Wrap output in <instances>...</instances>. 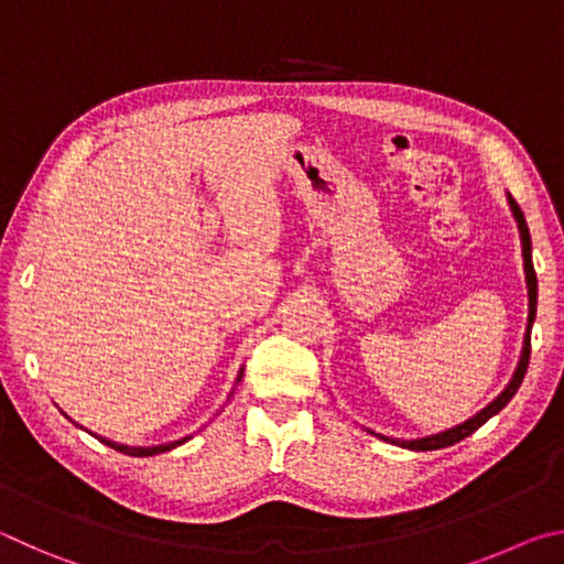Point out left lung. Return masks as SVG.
Wrapping results in <instances>:
<instances>
[{
    "instance_id": "obj_1",
    "label": "left lung",
    "mask_w": 564,
    "mask_h": 564,
    "mask_svg": "<svg viewBox=\"0 0 564 564\" xmlns=\"http://www.w3.org/2000/svg\"><path fill=\"white\" fill-rule=\"evenodd\" d=\"M508 204H510V212L514 216V221H518L520 228V241H522V261H524V281H528V328H524V340H522V352H520V360H518V368H514V373L510 378V383L500 390L498 398H492L488 405L482 410H477L473 417L463 420L460 425H453L447 427V431L441 433H433V435H425V437H415V441H400V437H388L383 433H376L366 427V433L380 437V441L386 443H393L398 447H408V451H441V447L447 445H455L460 443L463 437L473 435L477 427L488 423L492 415H498L500 410L510 403L512 395L518 393V388L522 383L524 373H528V362H530V333H532V323H534V313H538V275H534V265H532V241H530V228L528 221H524V216L520 212V206L514 204V198L508 194Z\"/></svg>"
}]
</instances>
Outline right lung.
Returning a JSON list of instances; mask_svg holds the SVG:
<instances>
[{"mask_svg":"<svg viewBox=\"0 0 564 564\" xmlns=\"http://www.w3.org/2000/svg\"><path fill=\"white\" fill-rule=\"evenodd\" d=\"M241 376H243V368L238 370V378H236V383L238 380H241ZM234 395V393H231ZM94 437H97L99 443H104V445H109V447H113V451H119V453H123V455H131V457H149V455H159V453H169V451H174V447H178V445H184L186 441H191V435L188 437H181V441H171V443H164V445H149V447H137V445H121V443H113V441H107V437H101V435H97V433H91Z\"/></svg>","mask_w":564,"mask_h":564,"instance_id":"1","label":"right lung"}]
</instances>
